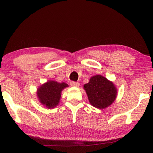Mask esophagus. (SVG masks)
<instances>
[{
  "mask_svg": "<svg viewBox=\"0 0 153 153\" xmlns=\"http://www.w3.org/2000/svg\"><path fill=\"white\" fill-rule=\"evenodd\" d=\"M70 85H71V86H73V87H78L80 86V83L76 82H70Z\"/></svg>",
  "mask_w": 153,
  "mask_h": 153,
  "instance_id": "obj_1",
  "label": "esophagus"
}]
</instances>
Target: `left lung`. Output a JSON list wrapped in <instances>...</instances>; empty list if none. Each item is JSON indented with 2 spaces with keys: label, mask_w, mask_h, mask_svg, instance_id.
<instances>
[{
  "label": "left lung",
  "mask_w": 153,
  "mask_h": 153,
  "mask_svg": "<svg viewBox=\"0 0 153 153\" xmlns=\"http://www.w3.org/2000/svg\"><path fill=\"white\" fill-rule=\"evenodd\" d=\"M84 89L90 104L100 109L112 104L117 95V89L114 83L101 75L91 76L89 82L84 85Z\"/></svg>",
  "instance_id": "1"
}]
</instances>
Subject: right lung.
Returning a JSON list of instances; mask_svg holds the SVG:
<instances>
[{
    "label": "right lung",
    "instance_id": "add662e5",
    "mask_svg": "<svg viewBox=\"0 0 153 153\" xmlns=\"http://www.w3.org/2000/svg\"><path fill=\"white\" fill-rule=\"evenodd\" d=\"M68 87V84L65 82L48 80L37 89V97L41 105L46 108H54L60 102L62 90Z\"/></svg>",
    "mask_w": 153,
    "mask_h": 153
}]
</instances>
